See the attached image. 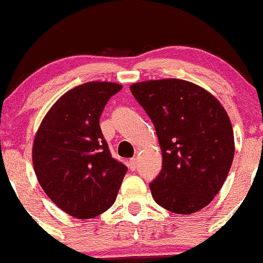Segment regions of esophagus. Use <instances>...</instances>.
<instances>
[{
    "label": "esophagus",
    "mask_w": 263,
    "mask_h": 263,
    "mask_svg": "<svg viewBox=\"0 0 263 263\" xmlns=\"http://www.w3.org/2000/svg\"><path fill=\"white\" fill-rule=\"evenodd\" d=\"M128 167H129V168H130V171H135V170H137V167H138V162H137V159H135V158L129 159V162H128Z\"/></svg>",
    "instance_id": "1"
}]
</instances>
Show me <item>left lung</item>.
Segmentation results:
<instances>
[{
    "instance_id": "obj_1",
    "label": "left lung",
    "mask_w": 263,
    "mask_h": 263,
    "mask_svg": "<svg viewBox=\"0 0 263 263\" xmlns=\"http://www.w3.org/2000/svg\"><path fill=\"white\" fill-rule=\"evenodd\" d=\"M130 91L153 121L162 149V171L149 185L153 199L176 214L204 209L234 158L226 109L209 91L177 78L138 82Z\"/></svg>"
}]
</instances>
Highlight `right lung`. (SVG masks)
Returning <instances> with one entry per match:
<instances>
[{
	"mask_svg": "<svg viewBox=\"0 0 263 263\" xmlns=\"http://www.w3.org/2000/svg\"><path fill=\"white\" fill-rule=\"evenodd\" d=\"M121 88L99 81L72 88L57 100L35 134L37 181L51 201L74 218L106 212L128 170L111 157L99 121L110 97Z\"/></svg>",
	"mask_w": 263,
	"mask_h": 263,
	"instance_id": "add662e5",
	"label": "right lung"
}]
</instances>
